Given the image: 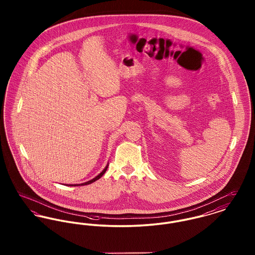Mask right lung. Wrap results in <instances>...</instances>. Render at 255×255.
I'll list each match as a JSON object with an SVG mask.
<instances>
[{
	"instance_id": "1",
	"label": "right lung",
	"mask_w": 255,
	"mask_h": 255,
	"mask_svg": "<svg viewBox=\"0 0 255 255\" xmlns=\"http://www.w3.org/2000/svg\"><path fill=\"white\" fill-rule=\"evenodd\" d=\"M108 165H107V166H106L105 168L102 170V172L101 173H99L96 177H94L93 179L90 180V181H88V182H85V183H82V184H72V185H67V186H84V185H89V184H91V183H93V182H95L96 180L99 179V178H101L102 176H103V174L105 173L106 170H107V168H108Z\"/></svg>"
}]
</instances>
